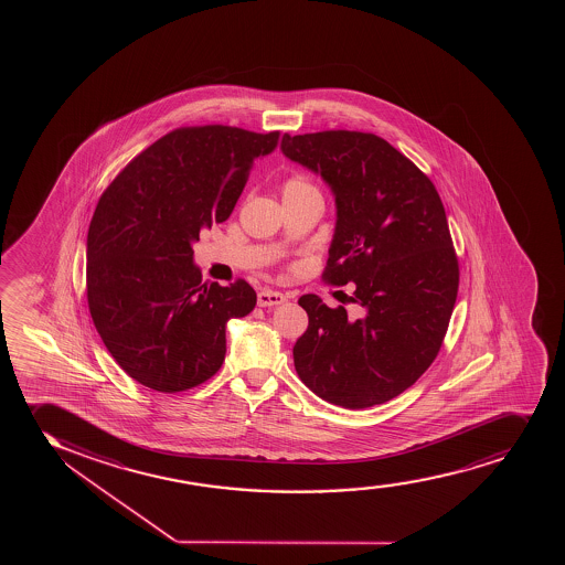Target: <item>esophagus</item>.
<instances>
[{
	"instance_id": "1",
	"label": "esophagus",
	"mask_w": 565,
	"mask_h": 565,
	"mask_svg": "<svg viewBox=\"0 0 565 565\" xmlns=\"http://www.w3.org/2000/svg\"><path fill=\"white\" fill-rule=\"evenodd\" d=\"M286 301V296L280 292H273V290H262L258 294L259 307H279Z\"/></svg>"
}]
</instances>
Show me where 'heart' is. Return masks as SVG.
I'll return each instance as SVG.
<instances>
[{"label":"heart","instance_id":"b5f03b06","mask_svg":"<svg viewBox=\"0 0 565 565\" xmlns=\"http://www.w3.org/2000/svg\"><path fill=\"white\" fill-rule=\"evenodd\" d=\"M282 192H285V195H296L309 194V192H317V190L312 189L311 182L303 179V177H292V179L285 182Z\"/></svg>","mask_w":565,"mask_h":565}]
</instances>
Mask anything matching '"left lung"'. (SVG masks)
Wrapping results in <instances>:
<instances>
[{
    "label": "left lung",
    "instance_id": "obj_1",
    "mask_svg": "<svg viewBox=\"0 0 565 565\" xmlns=\"http://www.w3.org/2000/svg\"><path fill=\"white\" fill-rule=\"evenodd\" d=\"M290 162L335 200L324 279L354 282L360 317L299 298L309 328L294 344L299 379L324 402L365 409L390 402L428 370L458 294V259L441 198L388 141L362 131L282 136Z\"/></svg>",
    "mask_w": 565,
    "mask_h": 565
}]
</instances>
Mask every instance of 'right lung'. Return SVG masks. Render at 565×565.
Masks as SVG:
<instances>
[{
  "instance_id": "right-lung-1",
  "label": "right lung",
  "mask_w": 565,
  "mask_h": 565,
  "mask_svg": "<svg viewBox=\"0 0 565 565\" xmlns=\"http://www.w3.org/2000/svg\"><path fill=\"white\" fill-rule=\"evenodd\" d=\"M279 131L181 128L131 160L99 198L86 239V294L110 356L137 383L175 394L221 370L230 318L247 317L245 280L202 282L194 243L224 222Z\"/></svg>"
}]
</instances>
